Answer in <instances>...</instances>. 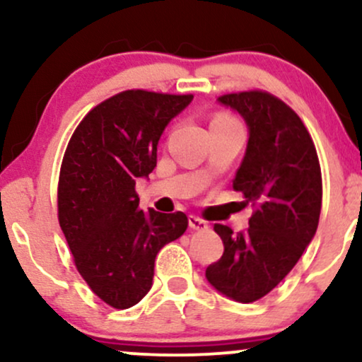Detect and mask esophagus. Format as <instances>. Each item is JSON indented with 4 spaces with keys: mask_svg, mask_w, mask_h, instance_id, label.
<instances>
[{
    "mask_svg": "<svg viewBox=\"0 0 362 362\" xmlns=\"http://www.w3.org/2000/svg\"><path fill=\"white\" fill-rule=\"evenodd\" d=\"M189 226L190 230H207V221H204L202 218H199V216H194L190 214L189 216Z\"/></svg>",
    "mask_w": 362,
    "mask_h": 362,
    "instance_id": "1",
    "label": "esophagus"
}]
</instances>
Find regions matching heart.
<instances>
[{
    "label": "heart",
    "instance_id": "obj_1",
    "mask_svg": "<svg viewBox=\"0 0 362 362\" xmlns=\"http://www.w3.org/2000/svg\"><path fill=\"white\" fill-rule=\"evenodd\" d=\"M214 122H224V124H238L233 117H230V115H224V114H219L216 115V117L213 119V124Z\"/></svg>",
    "mask_w": 362,
    "mask_h": 362
}]
</instances>
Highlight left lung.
<instances>
[{
    "mask_svg": "<svg viewBox=\"0 0 362 362\" xmlns=\"http://www.w3.org/2000/svg\"><path fill=\"white\" fill-rule=\"evenodd\" d=\"M218 100L238 112L250 132L233 189L253 213L240 233L214 224L224 252L206 277L224 296L253 303L288 276L317 233L322 170L308 129L281 98L248 90Z\"/></svg>",
    "mask_w": 362,
    "mask_h": 362,
    "instance_id": "8db88e82",
    "label": "left lung"
}]
</instances>
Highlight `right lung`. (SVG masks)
I'll use <instances>...</instances> for the list:
<instances>
[{
	"instance_id": "add662e5",
	"label": "right lung",
	"mask_w": 362,
	"mask_h": 362,
	"mask_svg": "<svg viewBox=\"0 0 362 362\" xmlns=\"http://www.w3.org/2000/svg\"><path fill=\"white\" fill-rule=\"evenodd\" d=\"M192 98L120 91L83 117L64 151L57 184L59 226L80 276L115 310L131 308L146 296L158 252L189 226L182 211L139 209L136 180L156 167L160 136Z\"/></svg>"
}]
</instances>
